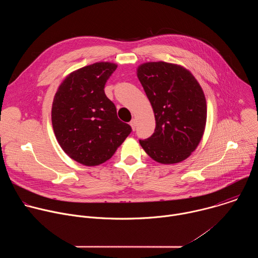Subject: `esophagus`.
Masks as SVG:
<instances>
[{"label":"esophagus","mask_w":258,"mask_h":258,"mask_svg":"<svg viewBox=\"0 0 258 258\" xmlns=\"http://www.w3.org/2000/svg\"><path fill=\"white\" fill-rule=\"evenodd\" d=\"M130 124H131V126H132L133 131H136V125H137V121H136V119H132V121L130 122Z\"/></svg>","instance_id":"34e87169"}]
</instances>
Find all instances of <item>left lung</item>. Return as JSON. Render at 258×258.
Segmentation results:
<instances>
[{
	"label": "left lung",
	"instance_id": "obj_1",
	"mask_svg": "<svg viewBox=\"0 0 258 258\" xmlns=\"http://www.w3.org/2000/svg\"><path fill=\"white\" fill-rule=\"evenodd\" d=\"M138 78L156 121L153 135L140 140L143 149L163 164L185 160L197 148L205 128L206 100L200 85L186 68L161 61L139 66Z\"/></svg>",
	"mask_w": 258,
	"mask_h": 258
}]
</instances>
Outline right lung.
<instances>
[{"mask_svg": "<svg viewBox=\"0 0 258 258\" xmlns=\"http://www.w3.org/2000/svg\"><path fill=\"white\" fill-rule=\"evenodd\" d=\"M116 68L114 63L97 62L73 71L54 97L56 139L70 158L84 165H99L111 158L132 132L104 92Z\"/></svg>", "mask_w": 258, "mask_h": 258, "instance_id": "add662e5", "label": "right lung"}]
</instances>
